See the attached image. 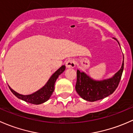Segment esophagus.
<instances>
[{
    "mask_svg": "<svg viewBox=\"0 0 133 133\" xmlns=\"http://www.w3.org/2000/svg\"><path fill=\"white\" fill-rule=\"evenodd\" d=\"M76 66V61L74 59H70L66 62V66L67 68H74Z\"/></svg>",
    "mask_w": 133,
    "mask_h": 133,
    "instance_id": "34e87169",
    "label": "esophagus"
}]
</instances>
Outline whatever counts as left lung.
Returning <instances> with one entry per match:
<instances>
[{"instance_id":"obj_1","label":"left lung","mask_w":133,"mask_h":133,"mask_svg":"<svg viewBox=\"0 0 133 133\" xmlns=\"http://www.w3.org/2000/svg\"><path fill=\"white\" fill-rule=\"evenodd\" d=\"M123 70L124 61L120 70L113 77L102 81H96L92 80L84 72H81L77 70L76 84V91L86 101L94 102L102 99L115 91L121 79Z\"/></svg>"}]
</instances>
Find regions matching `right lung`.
Masks as SVG:
<instances>
[{"label": "right lung", "mask_w": 133, "mask_h": 133, "mask_svg": "<svg viewBox=\"0 0 133 133\" xmlns=\"http://www.w3.org/2000/svg\"><path fill=\"white\" fill-rule=\"evenodd\" d=\"M65 70V65H63L62 66L60 67L56 72L51 76L49 81L47 82V83L44 87L41 88L39 90L37 91L36 92L31 94V95H20V94L15 91L13 90H12L9 87V88L11 91V92L20 99L23 100V101L29 102V103L33 104H42L47 101L49 99V98L51 97L52 94L54 92L56 81L58 76L61 74H62Z\"/></svg>", "instance_id": "1"}]
</instances>
